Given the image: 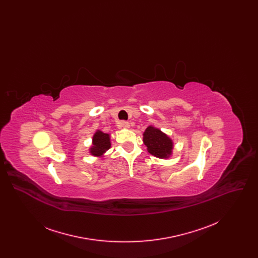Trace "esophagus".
Instances as JSON below:
<instances>
[{
	"label": "esophagus",
	"instance_id": "esophagus-1",
	"mask_svg": "<svg viewBox=\"0 0 258 258\" xmlns=\"http://www.w3.org/2000/svg\"><path fill=\"white\" fill-rule=\"evenodd\" d=\"M120 126L123 127V128H128L130 127V123L126 122V121H122L120 123Z\"/></svg>",
	"mask_w": 258,
	"mask_h": 258
}]
</instances>
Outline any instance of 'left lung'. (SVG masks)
I'll use <instances>...</instances> for the list:
<instances>
[{"label": "left lung", "mask_w": 258, "mask_h": 258, "mask_svg": "<svg viewBox=\"0 0 258 258\" xmlns=\"http://www.w3.org/2000/svg\"><path fill=\"white\" fill-rule=\"evenodd\" d=\"M143 142L147 146L148 152L157 158L166 159L171 155L173 142L159 128L148 126L143 134Z\"/></svg>", "instance_id": "left-lung-1"}]
</instances>
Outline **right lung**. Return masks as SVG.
<instances>
[{"mask_svg": "<svg viewBox=\"0 0 258 258\" xmlns=\"http://www.w3.org/2000/svg\"><path fill=\"white\" fill-rule=\"evenodd\" d=\"M110 146L109 135L98 131L93 136V146L90 149V153L94 156H101Z\"/></svg>", "mask_w": 258, "mask_h": 258, "instance_id": "1", "label": "right lung"}]
</instances>
